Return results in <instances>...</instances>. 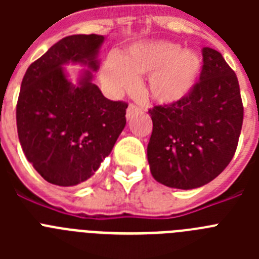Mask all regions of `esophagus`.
Listing matches in <instances>:
<instances>
[{"label": "esophagus", "mask_w": 259, "mask_h": 259, "mask_svg": "<svg viewBox=\"0 0 259 259\" xmlns=\"http://www.w3.org/2000/svg\"><path fill=\"white\" fill-rule=\"evenodd\" d=\"M140 111H141V107L136 106V105H134V104H131L130 106L127 107V113H125V116H127V119H130V118H132L135 114L140 113Z\"/></svg>", "instance_id": "esophagus-1"}]
</instances>
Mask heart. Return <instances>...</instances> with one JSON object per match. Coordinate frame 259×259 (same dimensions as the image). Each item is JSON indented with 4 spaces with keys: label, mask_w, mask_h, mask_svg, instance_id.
Masks as SVG:
<instances>
[{
    "label": "heart",
    "mask_w": 259,
    "mask_h": 259,
    "mask_svg": "<svg viewBox=\"0 0 259 259\" xmlns=\"http://www.w3.org/2000/svg\"><path fill=\"white\" fill-rule=\"evenodd\" d=\"M202 68L201 57L193 50H180L168 41L139 42L122 57L111 54L102 68V79L114 92L132 89L139 75L148 76V93L161 104H172L188 96Z\"/></svg>",
    "instance_id": "obj_1"
}]
</instances>
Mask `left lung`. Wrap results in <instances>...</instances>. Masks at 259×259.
Wrapping results in <instances>:
<instances>
[{"mask_svg": "<svg viewBox=\"0 0 259 259\" xmlns=\"http://www.w3.org/2000/svg\"><path fill=\"white\" fill-rule=\"evenodd\" d=\"M200 80L188 96L149 110L150 172L158 183L193 189L215 179L236 152L244 119L235 71L222 54L202 49Z\"/></svg>", "mask_w": 259, "mask_h": 259, "instance_id": "left-lung-1", "label": "left lung"}]
</instances>
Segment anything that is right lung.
I'll return each mask as SVG.
<instances>
[{
	"label": "right lung",
	"instance_id": "1",
	"mask_svg": "<svg viewBox=\"0 0 259 259\" xmlns=\"http://www.w3.org/2000/svg\"><path fill=\"white\" fill-rule=\"evenodd\" d=\"M101 35H72L59 40L31 63L22 80L17 128L28 162L47 182L71 187L89 179L113 150L125 125L128 104L111 101L92 83ZM83 63L76 84L63 64Z\"/></svg>",
	"mask_w": 259,
	"mask_h": 259
}]
</instances>
